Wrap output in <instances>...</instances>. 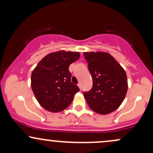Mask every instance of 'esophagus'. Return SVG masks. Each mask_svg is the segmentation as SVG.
<instances>
[{
	"instance_id": "obj_1",
	"label": "esophagus",
	"mask_w": 153,
	"mask_h": 153,
	"mask_svg": "<svg viewBox=\"0 0 153 153\" xmlns=\"http://www.w3.org/2000/svg\"><path fill=\"white\" fill-rule=\"evenodd\" d=\"M78 85L79 88H80V90H81V89H82V86H81V83H80V82H79V83L78 84Z\"/></svg>"
}]
</instances>
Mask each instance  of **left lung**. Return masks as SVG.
<instances>
[{
	"label": "left lung",
	"instance_id": "left-lung-1",
	"mask_svg": "<svg viewBox=\"0 0 153 153\" xmlns=\"http://www.w3.org/2000/svg\"><path fill=\"white\" fill-rule=\"evenodd\" d=\"M93 79L92 88L83 92L89 107L100 114L119 108L127 91L125 71L116 59L105 52H83Z\"/></svg>",
	"mask_w": 153,
	"mask_h": 153
}]
</instances>
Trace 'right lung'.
I'll use <instances>...</instances> for the list:
<instances>
[{"label":"right lung","instance_id":"obj_1","mask_svg":"<svg viewBox=\"0 0 153 153\" xmlns=\"http://www.w3.org/2000/svg\"><path fill=\"white\" fill-rule=\"evenodd\" d=\"M80 57L78 52H59L47 54L32 72L31 86L36 100L51 112L62 111L70 106L80 91L71 82L70 65Z\"/></svg>","mask_w":153,"mask_h":153}]
</instances>
